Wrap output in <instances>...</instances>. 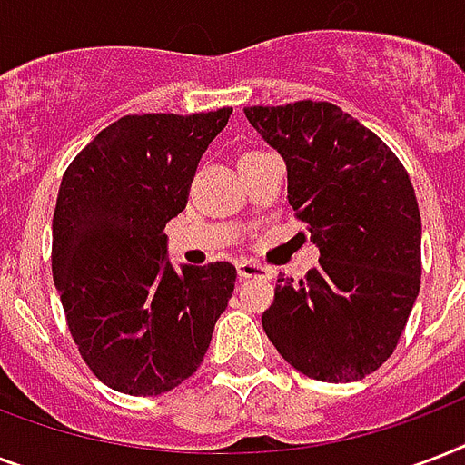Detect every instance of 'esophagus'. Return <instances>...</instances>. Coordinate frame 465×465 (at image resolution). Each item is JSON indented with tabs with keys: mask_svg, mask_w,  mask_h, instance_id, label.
Segmentation results:
<instances>
[{
	"mask_svg": "<svg viewBox=\"0 0 465 465\" xmlns=\"http://www.w3.org/2000/svg\"><path fill=\"white\" fill-rule=\"evenodd\" d=\"M236 272H239V277H243V280H246V277H262V280H270V277H272V270L255 261H239L236 262Z\"/></svg>",
	"mask_w": 465,
	"mask_h": 465,
	"instance_id": "esophagus-1",
	"label": "esophagus"
}]
</instances>
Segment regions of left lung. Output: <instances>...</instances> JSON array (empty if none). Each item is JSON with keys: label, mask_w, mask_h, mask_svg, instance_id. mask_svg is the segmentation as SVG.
Here are the masks:
<instances>
[{"label": "left lung", "mask_w": 465, "mask_h": 465, "mask_svg": "<svg viewBox=\"0 0 465 465\" xmlns=\"http://www.w3.org/2000/svg\"><path fill=\"white\" fill-rule=\"evenodd\" d=\"M287 163V200L321 251L280 277L262 331L309 379L350 383L396 350L420 292L418 200L381 137L328 101L243 108Z\"/></svg>", "instance_id": "obj_1"}]
</instances>
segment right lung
Listing matches in <instances>:
<instances>
[{"label": "right lung", "instance_id": "right-lung-1", "mask_svg": "<svg viewBox=\"0 0 465 465\" xmlns=\"http://www.w3.org/2000/svg\"><path fill=\"white\" fill-rule=\"evenodd\" d=\"M232 108L125 115L62 175L53 217V277L67 328L98 381L161 396L203 364L236 268H171L166 224L188 204L204 149Z\"/></svg>", "mask_w": 465, "mask_h": 465}]
</instances>
